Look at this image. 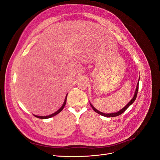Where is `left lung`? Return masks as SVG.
I'll use <instances>...</instances> for the list:
<instances>
[{
	"instance_id": "left-lung-1",
	"label": "left lung",
	"mask_w": 160,
	"mask_h": 160,
	"mask_svg": "<svg viewBox=\"0 0 160 160\" xmlns=\"http://www.w3.org/2000/svg\"><path fill=\"white\" fill-rule=\"evenodd\" d=\"M139 80H138V84H137L136 89H135V93H134V95H133V98H132V99H131V101H129V102L126 105H125L123 108H122V109H120L119 111H118V112L111 113H103V112H101V111H99V110H98L97 109H95V108L93 107V105L90 103V105H91V108H93V109L95 111L96 113H99V115H103V116H104V117H106V118L116 117V116L121 115L122 113H123L124 112V111H125V110H126V109L129 107V106L134 102L135 99H136L137 95H138V88H139Z\"/></svg>"
}]
</instances>
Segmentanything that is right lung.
<instances>
[{"mask_svg":"<svg viewBox=\"0 0 160 160\" xmlns=\"http://www.w3.org/2000/svg\"><path fill=\"white\" fill-rule=\"evenodd\" d=\"M67 94L66 95V97H65V101H64V102H63V103H62V106L60 108V109H58L56 112H55L54 113H52V114H51V115H47V116H38V115H34V116H35L36 118H39V119H49V118H52V117H53V116H55V115H57L58 113H59L63 109V108H64V107H65V104H66V101H67Z\"/></svg>","mask_w":160,"mask_h":160,"instance_id":"obj_1","label":"right lung"}]
</instances>
